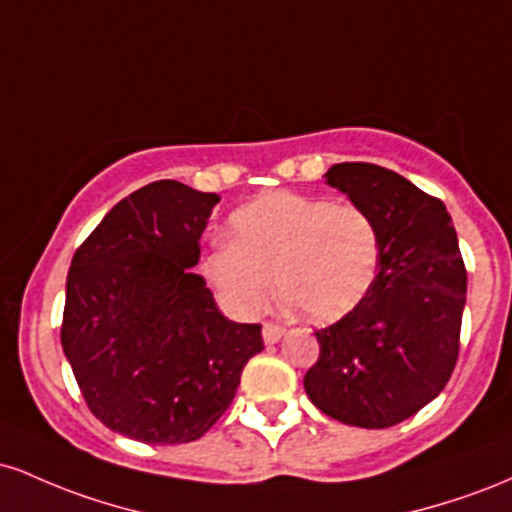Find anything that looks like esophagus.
<instances>
[{
  "instance_id": "34e87169",
  "label": "esophagus",
  "mask_w": 512,
  "mask_h": 512,
  "mask_svg": "<svg viewBox=\"0 0 512 512\" xmlns=\"http://www.w3.org/2000/svg\"><path fill=\"white\" fill-rule=\"evenodd\" d=\"M286 330L281 325H274V322H267V325L262 327V337H264V344H276L281 337H284Z\"/></svg>"
}]
</instances>
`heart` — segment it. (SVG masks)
Segmentation results:
<instances>
[{"mask_svg":"<svg viewBox=\"0 0 512 512\" xmlns=\"http://www.w3.org/2000/svg\"><path fill=\"white\" fill-rule=\"evenodd\" d=\"M231 243L202 260L221 303L255 317L274 296L313 322H332L363 303L380 267V231L358 204L272 192L228 219Z\"/></svg>","mask_w":512,"mask_h":512,"instance_id":"heart-1","label":"heart"}]
</instances>
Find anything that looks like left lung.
I'll return each mask as SVG.
<instances>
[{"label":"left lung","mask_w":512,"mask_h":512,"mask_svg":"<svg viewBox=\"0 0 512 512\" xmlns=\"http://www.w3.org/2000/svg\"><path fill=\"white\" fill-rule=\"evenodd\" d=\"M373 216L380 267L358 308L325 330L305 392L322 414L358 428L414 416L448 385L460 351L467 269L440 199L373 163H337L325 173Z\"/></svg>","instance_id":"obj_1"}]
</instances>
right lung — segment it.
<instances>
[{
    "label": "right lung",
    "mask_w": 512,
    "mask_h": 512,
    "mask_svg": "<svg viewBox=\"0 0 512 512\" xmlns=\"http://www.w3.org/2000/svg\"><path fill=\"white\" fill-rule=\"evenodd\" d=\"M216 202L178 180L144 185L105 214L69 267L64 356L91 414L139 443L202 438L264 349L262 327L223 317L192 272Z\"/></svg>",
    "instance_id": "obj_1"
}]
</instances>
